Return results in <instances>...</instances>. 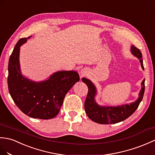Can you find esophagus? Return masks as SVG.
<instances>
[{"label": "esophagus", "mask_w": 155, "mask_h": 155, "mask_svg": "<svg viewBox=\"0 0 155 155\" xmlns=\"http://www.w3.org/2000/svg\"><path fill=\"white\" fill-rule=\"evenodd\" d=\"M86 74V73L85 72V71H84V70H81V72H80V76H81V78H82L83 77H84Z\"/></svg>", "instance_id": "obj_1"}]
</instances>
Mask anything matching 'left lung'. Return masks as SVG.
Returning <instances> with one entry per match:
<instances>
[{
  "mask_svg": "<svg viewBox=\"0 0 155 155\" xmlns=\"http://www.w3.org/2000/svg\"><path fill=\"white\" fill-rule=\"evenodd\" d=\"M131 51L133 55L139 59L142 69H144L141 51L134 45H132ZM82 81L87 85L88 88L87 96L84 102L86 113L91 120L100 124H116L126 120L137 109L145 92V80H143L141 83L142 88L139 94V98L135 102L130 104H124L116 107L100 106L94 100L97 92L94 84L86 78H82Z\"/></svg>",
  "mask_w": 155,
  "mask_h": 155,
  "instance_id": "1",
  "label": "left lung"
}]
</instances>
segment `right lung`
I'll return each mask as SVG.
<instances>
[{
    "label": "right lung",
    "instance_id": "1",
    "mask_svg": "<svg viewBox=\"0 0 155 155\" xmlns=\"http://www.w3.org/2000/svg\"><path fill=\"white\" fill-rule=\"evenodd\" d=\"M26 41L27 38L20 39L10 57L8 76L10 94L19 109L29 117L52 119L59 114L64 96L80 78L74 71L56 72L48 80L39 82L25 78L20 71L19 53L20 46Z\"/></svg>",
    "mask_w": 155,
    "mask_h": 155
}]
</instances>
